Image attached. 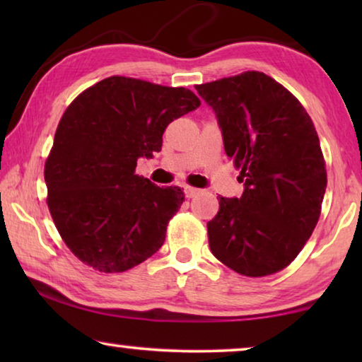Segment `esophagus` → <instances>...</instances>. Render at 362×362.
I'll use <instances>...</instances> for the list:
<instances>
[{
    "label": "esophagus",
    "instance_id": "esophagus-1",
    "mask_svg": "<svg viewBox=\"0 0 362 362\" xmlns=\"http://www.w3.org/2000/svg\"><path fill=\"white\" fill-rule=\"evenodd\" d=\"M183 192H185L187 198H194L196 194H199V193H201V189H198V188H193V187H185V188H183Z\"/></svg>",
    "mask_w": 362,
    "mask_h": 362
}]
</instances>
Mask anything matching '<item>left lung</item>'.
Segmentation results:
<instances>
[{
  "label": "left lung",
  "instance_id": "left-lung-1",
  "mask_svg": "<svg viewBox=\"0 0 362 362\" xmlns=\"http://www.w3.org/2000/svg\"><path fill=\"white\" fill-rule=\"evenodd\" d=\"M216 113L225 153L241 169V198L218 196L209 247L244 276L296 259L313 233L327 187L320 139L296 97L260 71L196 86Z\"/></svg>",
  "mask_w": 362,
  "mask_h": 362
}]
</instances>
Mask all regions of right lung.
Segmentation results:
<instances>
[{
	"label": "right lung",
	"mask_w": 362,
	"mask_h": 362,
	"mask_svg": "<svg viewBox=\"0 0 362 362\" xmlns=\"http://www.w3.org/2000/svg\"><path fill=\"white\" fill-rule=\"evenodd\" d=\"M199 105L185 88L110 76L65 110L45 166L47 206L86 265L121 273L161 249L185 194L139 177L137 159L161 151L169 122Z\"/></svg>",
	"instance_id": "right-lung-1"
}]
</instances>
